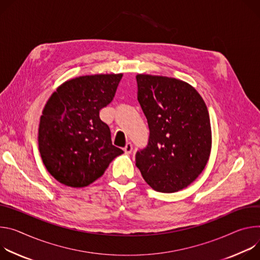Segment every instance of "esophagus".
I'll list each match as a JSON object with an SVG mask.
<instances>
[{
    "mask_svg": "<svg viewBox=\"0 0 260 260\" xmlns=\"http://www.w3.org/2000/svg\"><path fill=\"white\" fill-rule=\"evenodd\" d=\"M132 150H133V147H132V145H131V142H127L125 148H124L125 153H126V154H130V153L132 152Z\"/></svg>",
    "mask_w": 260,
    "mask_h": 260,
    "instance_id": "1",
    "label": "esophagus"
}]
</instances>
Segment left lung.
<instances>
[{
	"label": "left lung",
	"instance_id": "obj_1",
	"mask_svg": "<svg viewBox=\"0 0 260 260\" xmlns=\"http://www.w3.org/2000/svg\"><path fill=\"white\" fill-rule=\"evenodd\" d=\"M137 99L150 138L136 166L154 190L178 192L205 169L212 150L208 107L195 88L174 77L137 74Z\"/></svg>",
	"mask_w": 260,
	"mask_h": 260
}]
</instances>
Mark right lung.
<instances>
[{"instance_id": "1", "label": "right lung", "mask_w": 260, "mask_h": 260, "mask_svg": "<svg viewBox=\"0 0 260 260\" xmlns=\"http://www.w3.org/2000/svg\"><path fill=\"white\" fill-rule=\"evenodd\" d=\"M123 73L84 75L63 82L47 100L38 130L39 152L49 174L73 188L89 186L124 152L112 146L99 111L108 105Z\"/></svg>"}]
</instances>
